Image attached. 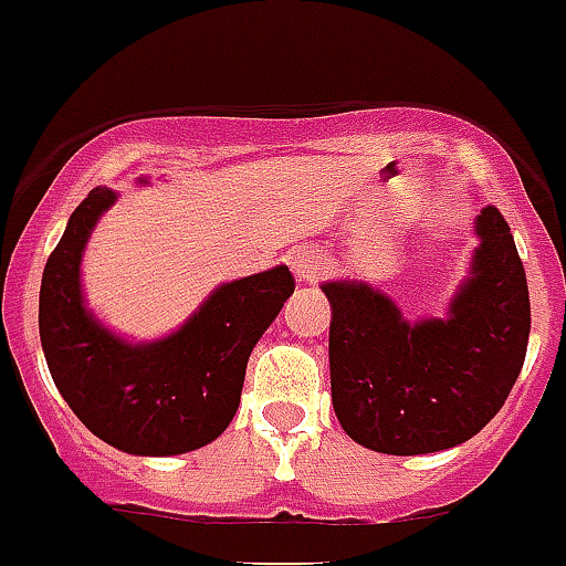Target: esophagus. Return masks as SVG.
I'll return each mask as SVG.
<instances>
[{
    "label": "esophagus",
    "mask_w": 566,
    "mask_h": 566,
    "mask_svg": "<svg viewBox=\"0 0 566 566\" xmlns=\"http://www.w3.org/2000/svg\"><path fill=\"white\" fill-rule=\"evenodd\" d=\"M289 263H292V272L297 274V280H303V283H308V280H316V274H319V250H311V247H297V250L292 252V258H289Z\"/></svg>",
    "instance_id": "1"
}]
</instances>
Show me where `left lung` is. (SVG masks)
<instances>
[{"mask_svg":"<svg viewBox=\"0 0 566 566\" xmlns=\"http://www.w3.org/2000/svg\"><path fill=\"white\" fill-rule=\"evenodd\" d=\"M448 319H402L378 289L325 283L331 391L347 436L375 453H439L472 439L503 408L525 364L531 300L509 222L494 206Z\"/></svg>","mask_w":566,"mask_h":566,"instance_id":"8db88e82","label":"left lung"}]
</instances>
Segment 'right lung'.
<instances>
[{
  "label": "right lung",
  "instance_id": "1",
  "mask_svg": "<svg viewBox=\"0 0 566 566\" xmlns=\"http://www.w3.org/2000/svg\"><path fill=\"white\" fill-rule=\"evenodd\" d=\"M116 191L94 188L77 206L41 277L38 331L52 380L80 422L133 455L206 448L235 417L247 360L283 303L289 266L219 286L177 333L160 342L118 338L85 308V241Z\"/></svg>",
  "mask_w": 566,
  "mask_h": 566
}]
</instances>
